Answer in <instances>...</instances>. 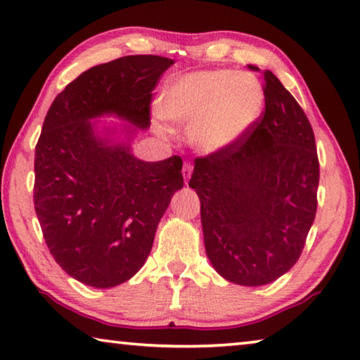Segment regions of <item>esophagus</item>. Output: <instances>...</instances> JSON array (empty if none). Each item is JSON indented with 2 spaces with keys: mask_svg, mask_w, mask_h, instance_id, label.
<instances>
[{
  "mask_svg": "<svg viewBox=\"0 0 360 360\" xmlns=\"http://www.w3.org/2000/svg\"><path fill=\"white\" fill-rule=\"evenodd\" d=\"M181 174H184V179H185V184L188 180H190V176L193 174V166L190 162H185L184 164V169H181Z\"/></svg>",
  "mask_w": 360,
  "mask_h": 360,
  "instance_id": "esophagus-1",
  "label": "esophagus"
}]
</instances>
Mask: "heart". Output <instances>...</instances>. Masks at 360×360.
Wrapping results in <instances>:
<instances>
[{
    "mask_svg": "<svg viewBox=\"0 0 360 360\" xmlns=\"http://www.w3.org/2000/svg\"><path fill=\"white\" fill-rule=\"evenodd\" d=\"M262 82L249 73L210 70L180 76L162 87L158 113L180 127H193L191 140L204 155H217L244 137L260 117Z\"/></svg>",
    "mask_w": 360,
    "mask_h": 360,
    "instance_id": "obj_1",
    "label": "heart"
}]
</instances>
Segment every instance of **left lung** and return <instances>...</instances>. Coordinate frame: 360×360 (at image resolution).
Returning a JSON list of instances; mask_svg holds the SVG:
<instances>
[{"mask_svg": "<svg viewBox=\"0 0 360 360\" xmlns=\"http://www.w3.org/2000/svg\"><path fill=\"white\" fill-rule=\"evenodd\" d=\"M263 75L260 121L231 148L196 159L190 180L201 201L212 266L245 287L274 282L297 263L313 226L319 186L308 117L278 76L269 70Z\"/></svg>", "mask_w": 360, "mask_h": 360, "instance_id": "obj_1", "label": "left lung"}]
</instances>
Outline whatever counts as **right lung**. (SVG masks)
<instances>
[{
  "label": "right lung",
  "instance_id": "right-lung-1",
  "mask_svg": "<svg viewBox=\"0 0 360 360\" xmlns=\"http://www.w3.org/2000/svg\"><path fill=\"white\" fill-rule=\"evenodd\" d=\"M172 63L127 56L97 65L46 115L34 151V210L54 260L89 287H116L139 273L184 188L179 156L148 162L132 153L135 135L150 127L151 91Z\"/></svg>",
  "mask_w": 360,
  "mask_h": 360
}]
</instances>
